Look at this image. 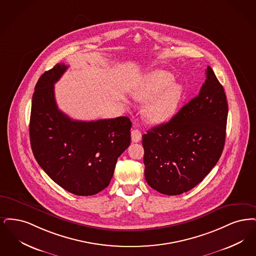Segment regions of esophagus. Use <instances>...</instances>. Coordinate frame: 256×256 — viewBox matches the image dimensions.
Returning a JSON list of instances; mask_svg holds the SVG:
<instances>
[{
  "instance_id": "obj_1",
  "label": "esophagus",
  "mask_w": 256,
  "mask_h": 256,
  "mask_svg": "<svg viewBox=\"0 0 256 256\" xmlns=\"http://www.w3.org/2000/svg\"><path fill=\"white\" fill-rule=\"evenodd\" d=\"M131 138L133 142H138L142 140V133L138 129H134L131 132Z\"/></svg>"
}]
</instances>
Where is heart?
I'll list each match as a JSON object with an SVG mask.
<instances>
[{
    "label": "heart",
    "mask_w": 256,
    "mask_h": 256,
    "mask_svg": "<svg viewBox=\"0 0 256 256\" xmlns=\"http://www.w3.org/2000/svg\"><path fill=\"white\" fill-rule=\"evenodd\" d=\"M174 80L170 72L158 70L149 74L134 90L136 100H149L144 107L142 114L150 122H162L177 111L182 88L175 84Z\"/></svg>",
    "instance_id": "1"
}]
</instances>
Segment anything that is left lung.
I'll return each instance as SVG.
<instances>
[{
	"label": "left lung",
	"mask_w": 256,
	"mask_h": 256,
	"mask_svg": "<svg viewBox=\"0 0 256 256\" xmlns=\"http://www.w3.org/2000/svg\"><path fill=\"white\" fill-rule=\"evenodd\" d=\"M199 94L168 122L142 136L145 180L166 195H180L196 186L222 155L228 118L224 88L212 68Z\"/></svg>",
	"instance_id": "left-lung-1"
}]
</instances>
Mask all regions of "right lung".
<instances>
[{"mask_svg":"<svg viewBox=\"0 0 256 256\" xmlns=\"http://www.w3.org/2000/svg\"><path fill=\"white\" fill-rule=\"evenodd\" d=\"M67 68L64 63L56 64L35 86L30 145L39 166L58 186L78 196H90L109 186L118 158L130 145L132 122L127 116L74 120L60 111L54 83Z\"/></svg>","mask_w":256,"mask_h":256,"instance_id":"1","label":"right lung"}]
</instances>
